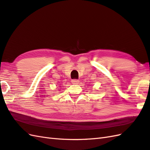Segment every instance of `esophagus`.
Masks as SVG:
<instances>
[{
	"label": "esophagus",
	"instance_id": "obj_1",
	"mask_svg": "<svg viewBox=\"0 0 150 150\" xmlns=\"http://www.w3.org/2000/svg\"><path fill=\"white\" fill-rule=\"evenodd\" d=\"M71 83L73 84H79V80H76V79H74V80H71Z\"/></svg>",
	"mask_w": 150,
	"mask_h": 150
}]
</instances>
